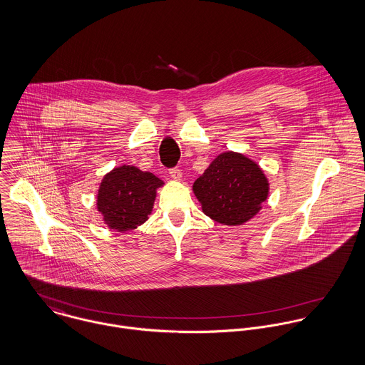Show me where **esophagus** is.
I'll return each mask as SVG.
<instances>
[{"label":"esophagus","mask_w":365,"mask_h":365,"mask_svg":"<svg viewBox=\"0 0 365 365\" xmlns=\"http://www.w3.org/2000/svg\"><path fill=\"white\" fill-rule=\"evenodd\" d=\"M169 175H170V178H172L173 180H176V182L182 180V170H180V169H178V168L170 169V170H169Z\"/></svg>","instance_id":"esophagus-1"}]
</instances>
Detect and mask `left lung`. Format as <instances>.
<instances>
[{"label":"left lung","instance_id":"8db88e82","mask_svg":"<svg viewBox=\"0 0 365 365\" xmlns=\"http://www.w3.org/2000/svg\"><path fill=\"white\" fill-rule=\"evenodd\" d=\"M192 189L207 217L235 227L261 212L269 196V180L254 159L225 150L212 160Z\"/></svg>","mask_w":365,"mask_h":365}]
</instances>
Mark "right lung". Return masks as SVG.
<instances>
[{
    "label": "right lung",
    "instance_id": "right-lung-1",
    "mask_svg": "<svg viewBox=\"0 0 365 365\" xmlns=\"http://www.w3.org/2000/svg\"><path fill=\"white\" fill-rule=\"evenodd\" d=\"M165 183L133 165L114 168L101 179L96 207L104 224L118 232L135 230L152 213L156 192Z\"/></svg>",
    "mask_w": 365,
    "mask_h": 365
}]
</instances>
